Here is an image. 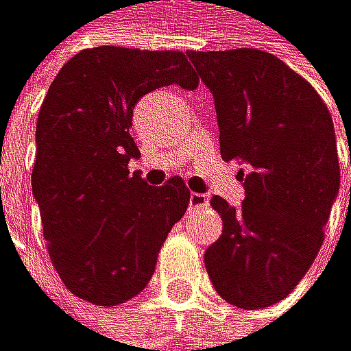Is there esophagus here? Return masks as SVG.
Wrapping results in <instances>:
<instances>
[{
	"label": "esophagus",
	"instance_id": "34e87169",
	"mask_svg": "<svg viewBox=\"0 0 351 351\" xmlns=\"http://www.w3.org/2000/svg\"><path fill=\"white\" fill-rule=\"evenodd\" d=\"M207 207H209V196L198 194V192L190 194V211H200V209H207Z\"/></svg>",
	"mask_w": 351,
	"mask_h": 351
}]
</instances>
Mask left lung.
I'll use <instances>...</instances> for the list:
<instances>
[{
  "instance_id": "obj_1",
  "label": "left lung",
  "mask_w": 351,
  "mask_h": 351,
  "mask_svg": "<svg viewBox=\"0 0 351 351\" xmlns=\"http://www.w3.org/2000/svg\"><path fill=\"white\" fill-rule=\"evenodd\" d=\"M187 58L213 95L222 159L246 166L239 209L211 198L224 226L205 252L207 274L228 304L265 308L293 291L324 243L341 181L332 116L317 90L271 53Z\"/></svg>"
}]
</instances>
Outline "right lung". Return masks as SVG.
<instances>
[{
    "instance_id": "1",
    "label": "right lung",
    "mask_w": 351,
    "mask_h": 351,
    "mask_svg": "<svg viewBox=\"0 0 351 351\" xmlns=\"http://www.w3.org/2000/svg\"><path fill=\"white\" fill-rule=\"evenodd\" d=\"M194 90L181 51L95 47L56 75L36 123L32 192L64 287L97 306H118L149 285L170 228L190 205L181 177L146 185L129 161L133 108L155 88Z\"/></svg>"
}]
</instances>
